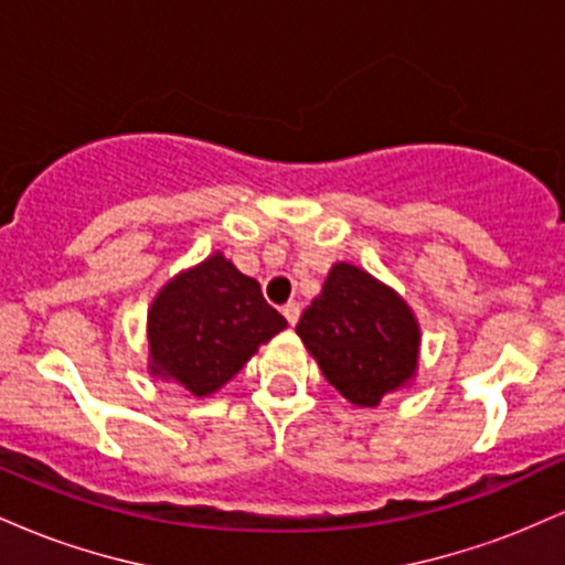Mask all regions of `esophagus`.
<instances>
[{
  "label": "esophagus",
  "instance_id": "obj_1",
  "mask_svg": "<svg viewBox=\"0 0 565 565\" xmlns=\"http://www.w3.org/2000/svg\"><path fill=\"white\" fill-rule=\"evenodd\" d=\"M281 313H284V319L289 321V327H295V323L300 321V305H297V302H287V305H284V308H281Z\"/></svg>",
  "mask_w": 565,
  "mask_h": 565
}]
</instances>
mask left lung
<instances>
[{
    "label": "left lung",
    "instance_id": "8db88e82",
    "mask_svg": "<svg viewBox=\"0 0 565 565\" xmlns=\"http://www.w3.org/2000/svg\"><path fill=\"white\" fill-rule=\"evenodd\" d=\"M295 332L329 385L353 406H377L417 377V316L398 291L359 265H332Z\"/></svg>",
    "mask_w": 565,
    "mask_h": 565
}]
</instances>
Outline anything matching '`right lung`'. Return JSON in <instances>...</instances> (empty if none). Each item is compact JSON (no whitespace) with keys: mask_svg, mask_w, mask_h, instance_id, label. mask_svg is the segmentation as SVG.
Masks as SVG:
<instances>
[{"mask_svg":"<svg viewBox=\"0 0 565 565\" xmlns=\"http://www.w3.org/2000/svg\"><path fill=\"white\" fill-rule=\"evenodd\" d=\"M287 329L260 284L223 252L172 276L148 308V374L196 398L217 393Z\"/></svg>","mask_w":565,"mask_h":565,"instance_id":"1","label":"right lung"}]
</instances>
